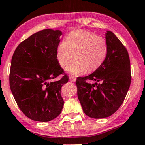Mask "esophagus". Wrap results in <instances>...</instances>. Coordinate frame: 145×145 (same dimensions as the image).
Here are the masks:
<instances>
[{"mask_svg":"<svg viewBox=\"0 0 145 145\" xmlns=\"http://www.w3.org/2000/svg\"><path fill=\"white\" fill-rule=\"evenodd\" d=\"M69 81H71V82H75V81L76 80V78L72 76H69Z\"/></svg>","mask_w":145,"mask_h":145,"instance_id":"1","label":"esophagus"}]
</instances>
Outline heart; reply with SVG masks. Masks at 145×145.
Masks as SVG:
<instances>
[{
    "label": "heart",
    "instance_id": "b5f03b06",
    "mask_svg": "<svg viewBox=\"0 0 145 145\" xmlns=\"http://www.w3.org/2000/svg\"><path fill=\"white\" fill-rule=\"evenodd\" d=\"M107 52V43L104 38L89 31H78L60 43L56 59L60 65L64 67L74 54L75 59L67 65L65 70L74 76H80L86 70L97 69L106 59Z\"/></svg>",
    "mask_w": 145,
    "mask_h": 145
}]
</instances>
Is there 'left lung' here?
I'll return each mask as SVG.
<instances>
[{
    "label": "left lung",
    "mask_w": 145,
    "mask_h": 145,
    "mask_svg": "<svg viewBox=\"0 0 145 145\" xmlns=\"http://www.w3.org/2000/svg\"><path fill=\"white\" fill-rule=\"evenodd\" d=\"M108 52L102 64L93 74L76 81L78 97L89 117H108L123 102L131 83L130 61L126 48L111 31L106 33ZM87 79L96 82L87 83Z\"/></svg>",
    "instance_id": "8db88e82"
}]
</instances>
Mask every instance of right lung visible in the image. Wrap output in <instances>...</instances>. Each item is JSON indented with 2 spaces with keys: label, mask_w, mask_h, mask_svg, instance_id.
Segmentation results:
<instances>
[{
  "label": "right lung",
  "mask_w": 145,
  "mask_h": 145,
  "mask_svg": "<svg viewBox=\"0 0 145 145\" xmlns=\"http://www.w3.org/2000/svg\"><path fill=\"white\" fill-rule=\"evenodd\" d=\"M61 35L59 30H42L21 42L13 54L10 89L22 112L33 121L48 122L62 111L61 89L69 78L56 59ZM61 74L59 81H52Z\"/></svg>",
  "instance_id": "obj_1"
}]
</instances>
